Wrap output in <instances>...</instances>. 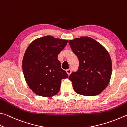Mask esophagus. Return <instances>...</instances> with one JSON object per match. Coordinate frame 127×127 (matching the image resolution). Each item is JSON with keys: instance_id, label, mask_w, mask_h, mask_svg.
<instances>
[{"instance_id": "34e87169", "label": "esophagus", "mask_w": 127, "mask_h": 127, "mask_svg": "<svg viewBox=\"0 0 127 127\" xmlns=\"http://www.w3.org/2000/svg\"><path fill=\"white\" fill-rule=\"evenodd\" d=\"M71 69H67V70H66V72L67 73V74H68V75H69L70 74H71Z\"/></svg>"}]
</instances>
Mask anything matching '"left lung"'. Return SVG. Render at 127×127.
<instances>
[{
	"label": "left lung",
	"mask_w": 127,
	"mask_h": 127,
	"mask_svg": "<svg viewBox=\"0 0 127 127\" xmlns=\"http://www.w3.org/2000/svg\"><path fill=\"white\" fill-rule=\"evenodd\" d=\"M79 59V66L69 77L76 93L85 96L97 95L108 86L112 65L107 49L97 41L82 36L69 41Z\"/></svg>",
	"instance_id": "left-lung-1"
}]
</instances>
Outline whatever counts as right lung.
Masks as SVG:
<instances>
[{"label": "right lung", "mask_w": 127, "mask_h": 127, "mask_svg": "<svg viewBox=\"0 0 127 127\" xmlns=\"http://www.w3.org/2000/svg\"><path fill=\"white\" fill-rule=\"evenodd\" d=\"M67 43V40L47 35L36 39L27 48L23 58V72L28 86L37 95H55L59 91L62 79L68 78L57 58Z\"/></svg>", "instance_id": "obj_1"}]
</instances>
